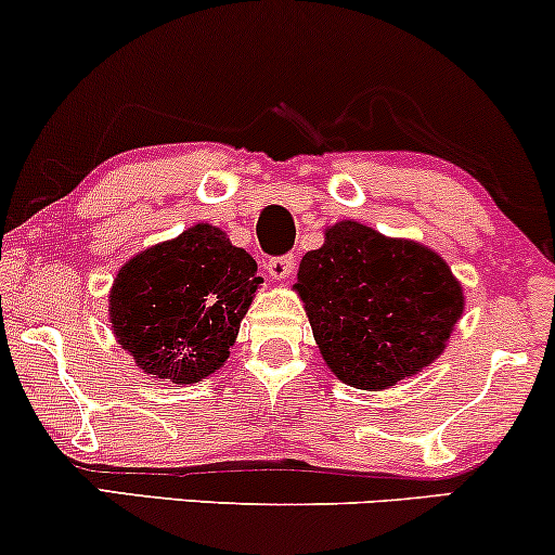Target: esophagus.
Instances as JSON below:
<instances>
[{
    "mask_svg": "<svg viewBox=\"0 0 555 555\" xmlns=\"http://www.w3.org/2000/svg\"><path fill=\"white\" fill-rule=\"evenodd\" d=\"M295 266H297V258L292 256V253H284V256L269 258V266H266V269H269L271 279H279V282H282V279L292 276Z\"/></svg>",
    "mask_w": 555,
    "mask_h": 555,
    "instance_id": "1",
    "label": "esophagus"
}]
</instances>
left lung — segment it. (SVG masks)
Masks as SVG:
<instances>
[{
    "mask_svg": "<svg viewBox=\"0 0 555 555\" xmlns=\"http://www.w3.org/2000/svg\"><path fill=\"white\" fill-rule=\"evenodd\" d=\"M297 279L320 353L359 390L429 366L463 315V289L437 253L359 222L331 227Z\"/></svg>",
    "mask_w": 555,
    "mask_h": 555,
    "instance_id": "8db88e82",
    "label": "left lung"
}]
</instances>
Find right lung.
Instances as JSON below:
<instances>
[{
  "label": "right lung",
  "instance_id": "right-lung-1",
  "mask_svg": "<svg viewBox=\"0 0 555 555\" xmlns=\"http://www.w3.org/2000/svg\"><path fill=\"white\" fill-rule=\"evenodd\" d=\"M258 284L248 253L196 224L124 266L111 292L113 331L144 372L198 383L222 366Z\"/></svg>",
  "mask_w": 555,
  "mask_h": 555
}]
</instances>
